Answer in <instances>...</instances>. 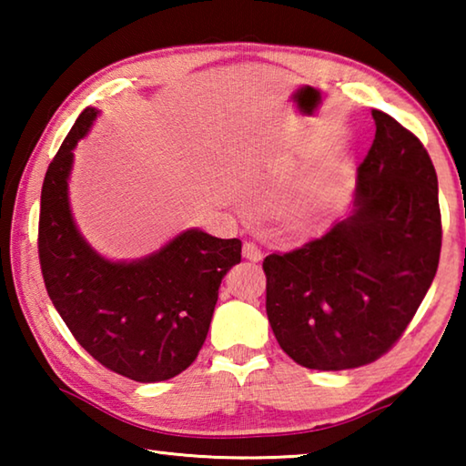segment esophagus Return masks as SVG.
Instances as JSON below:
<instances>
[{"label":"esophagus","instance_id":"1","mask_svg":"<svg viewBox=\"0 0 466 466\" xmlns=\"http://www.w3.org/2000/svg\"><path fill=\"white\" fill-rule=\"evenodd\" d=\"M242 257L248 258V261L257 263V261H261V258H263V252L255 242H244L242 244Z\"/></svg>","mask_w":466,"mask_h":466}]
</instances>
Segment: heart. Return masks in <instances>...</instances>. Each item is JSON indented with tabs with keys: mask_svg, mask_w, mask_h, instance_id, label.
Listing matches in <instances>:
<instances>
[{
	"mask_svg": "<svg viewBox=\"0 0 466 466\" xmlns=\"http://www.w3.org/2000/svg\"><path fill=\"white\" fill-rule=\"evenodd\" d=\"M329 214V201L325 197H298L286 205V218L296 230L317 228Z\"/></svg>",
	"mask_w": 466,
	"mask_h": 466,
	"instance_id": "b5f03b06",
	"label": "heart"
}]
</instances>
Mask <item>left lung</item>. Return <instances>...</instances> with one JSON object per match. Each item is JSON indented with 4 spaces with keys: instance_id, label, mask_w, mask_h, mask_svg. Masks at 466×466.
I'll return each instance as SVG.
<instances>
[{
    "instance_id": "1",
    "label": "left lung",
    "mask_w": 466,
    "mask_h": 466,
    "mask_svg": "<svg viewBox=\"0 0 466 466\" xmlns=\"http://www.w3.org/2000/svg\"><path fill=\"white\" fill-rule=\"evenodd\" d=\"M374 144L351 208L320 238L263 261L267 317L296 364L337 372L370 364L403 335L436 278L438 177L411 131L372 110Z\"/></svg>"
}]
</instances>
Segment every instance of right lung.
Returning a JSON list of instances; mask_svg holds the SVG:
<instances>
[{
    "instance_id": "1",
    "label": "right lung",
    "mask_w": 466,
    "mask_h": 466,
    "mask_svg": "<svg viewBox=\"0 0 466 466\" xmlns=\"http://www.w3.org/2000/svg\"><path fill=\"white\" fill-rule=\"evenodd\" d=\"M98 115L88 106L77 116L46 168L38 222L45 286L55 310L94 360L136 382H162L195 361L219 283L240 263L242 242L187 228L131 261L100 255L84 238L69 203L74 149Z\"/></svg>"
}]
</instances>
